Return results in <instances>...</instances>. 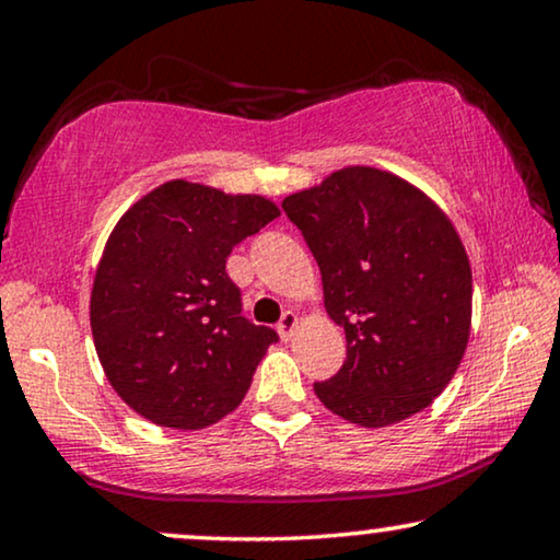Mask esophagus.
<instances>
[{
	"label": "esophagus",
	"mask_w": 560,
	"mask_h": 560,
	"mask_svg": "<svg viewBox=\"0 0 560 560\" xmlns=\"http://www.w3.org/2000/svg\"><path fill=\"white\" fill-rule=\"evenodd\" d=\"M295 328H298V313H293V311H285V313H282V318H280V324H278V334H280V339H282V341H290V339H293Z\"/></svg>",
	"instance_id": "esophagus-1"
}]
</instances>
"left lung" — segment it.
<instances>
[{
	"label": "left lung",
	"mask_w": 560,
	"mask_h": 560,
	"mask_svg": "<svg viewBox=\"0 0 560 560\" xmlns=\"http://www.w3.org/2000/svg\"><path fill=\"white\" fill-rule=\"evenodd\" d=\"M316 257L347 362L318 400L349 423L387 428L425 410L462 364L471 265L446 211L400 175L341 167L282 201Z\"/></svg>",
	"instance_id": "left-lung-1"
}]
</instances>
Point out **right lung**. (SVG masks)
Segmentation results:
<instances>
[{"label": "right lung", "mask_w": 560, "mask_h": 560, "mask_svg": "<svg viewBox=\"0 0 560 560\" xmlns=\"http://www.w3.org/2000/svg\"><path fill=\"white\" fill-rule=\"evenodd\" d=\"M278 217L265 196L175 178L112 229L89 318L106 380L137 416L201 431L240 408L278 334L242 316L226 257Z\"/></svg>", "instance_id": "right-lung-1"}]
</instances>
